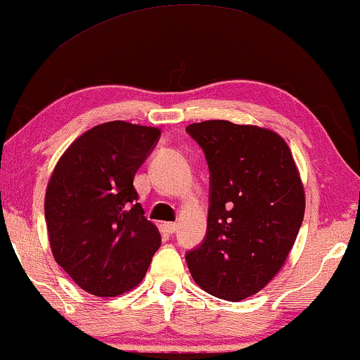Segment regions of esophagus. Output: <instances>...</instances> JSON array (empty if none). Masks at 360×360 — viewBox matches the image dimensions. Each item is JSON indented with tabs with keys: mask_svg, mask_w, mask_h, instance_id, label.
<instances>
[{
	"mask_svg": "<svg viewBox=\"0 0 360 360\" xmlns=\"http://www.w3.org/2000/svg\"><path fill=\"white\" fill-rule=\"evenodd\" d=\"M163 228H165L167 233H175L176 228H179V225H176V223H165Z\"/></svg>",
	"mask_w": 360,
	"mask_h": 360,
	"instance_id": "34e87169",
	"label": "esophagus"
}]
</instances>
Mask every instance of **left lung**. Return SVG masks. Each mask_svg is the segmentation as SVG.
<instances>
[{
  "label": "left lung",
  "instance_id": "obj_1",
  "mask_svg": "<svg viewBox=\"0 0 360 360\" xmlns=\"http://www.w3.org/2000/svg\"><path fill=\"white\" fill-rule=\"evenodd\" d=\"M186 132L210 169L207 238L186 264L203 291L238 302L286 263L304 218V185L286 140L271 129L205 120Z\"/></svg>",
  "mask_w": 360,
  "mask_h": 360
}]
</instances>
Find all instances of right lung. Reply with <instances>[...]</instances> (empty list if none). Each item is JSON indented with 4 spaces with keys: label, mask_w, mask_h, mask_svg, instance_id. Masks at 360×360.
I'll return each mask as SVG.
<instances>
[{
    "label": "right lung",
    "mask_w": 360,
    "mask_h": 360,
    "mask_svg": "<svg viewBox=\"0 0 360 360\" xmlns=\"http://www.w3.org/2000/svg\"><path fill=\"white\" fill-rule=\"evenodd\" d=\"M160 129L112 120L66 148L49 176L44 217L60 268L86 292L119 296L146 276L160 231L137 203L134 176Z\"/></svg>",
    "instance_id": "obj_1"
}]
</instances>
